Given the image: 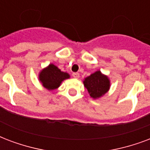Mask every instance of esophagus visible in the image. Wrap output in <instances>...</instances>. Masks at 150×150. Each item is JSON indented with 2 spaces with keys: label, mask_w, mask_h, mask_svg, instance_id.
Here are the masks:
<instances>
[{
  "label": "esophagus",
  "mask_w": 150,
  "mask_h": 150,
  "mask_svg": "<svg viewBox=\"0 0 150 150\" xmlns=\"http://www.w3.org/2000/svg\"><path fill=\"white\" fill-rule=\"evenodd\" d=\"M73 76H74V78H79V76H80V75H79V73H73Z\"/></svg>",
  "instance_id": "34e87169"
}]
</instances>
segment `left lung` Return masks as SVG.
<instances>
[{
  "label": "left lung",
  "mask_w": 150,
  "mask_h": 150,
  "mask_svg": "<svg viewBox=\"0 0 150 150\" xmlns=\"http://www.w3.org/2000/svg\"><path fill=\"white\" fill-rule=\"evenodd\" d=\"M83 84L90 96L97 98L107 92L110 88V80L100 71H96L84 79Z\"/></svg>",
  "instance_id": "8db88e82"
}]
</instances>
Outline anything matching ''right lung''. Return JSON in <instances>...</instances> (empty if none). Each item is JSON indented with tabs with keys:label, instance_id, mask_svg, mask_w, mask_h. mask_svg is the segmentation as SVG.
Listing matches in <instances>:
<instances>
[{
	"label": "right lung",
	"instance_id": "1",
	"mask_svg": "<svg viewBox=\"0 0 150 150\" xmlns=\"http://www.w3.org/2000/svg\"><path fill=\"white\" fill-rule=\"evenodd\" d=\"M69 75L67 73L62 72L54 65L50 64L40 72L39 79L43 86L48 90H54L59 88L62 81L68 79Z\"/></svg>",
	"mask_w": 150,
	"mask_h": 150
}]
</instances>
